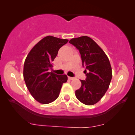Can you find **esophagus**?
Listing matches in <instances>:
<instances>
[{
	"label": "esophagus",
	"instance_id": "34e87169",
	"mask_svg": "<svg viewBox=\"0 0 135 135\" xmlns=\"http://www.w3.org/2000/svg\"><path fill=\"white\" fill-rule=\"evenodd\" d=\"M68 78H69V80H74V78H74V77H70V76H69V77H68Z\"/></svg>",
	"mask_w": 135,
	"mask_h": 135
}]
</instances>
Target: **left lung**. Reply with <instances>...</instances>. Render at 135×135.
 <instances>
[{
    "instance_id": "left-lung-1",
    "label": "left lung",
    "mask_w": 135,
    "mask_h": 135,
    "mask_svg": "<svg viewBox=\"0 0 135 135\" xmlns=\"http://www.w3.org/2000/svg\"><path fill=\"white\" fill-rule=\"evenodd\" d=\"M69 43L79 50L82 66L85 67L86 78L80 80L81 86L76 91V97L86 105H93L102 99L110 85L112 73L109 59L97 44L88 36L73 38Z\"/></svg>"
}]
</instances>
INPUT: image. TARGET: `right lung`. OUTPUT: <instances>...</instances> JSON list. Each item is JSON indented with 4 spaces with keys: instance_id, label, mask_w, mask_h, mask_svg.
Instances as JSON below:
<instances>
[{
    "instance_id": "right-lung-1",
    "label": "right lung",
    "mask_w": 135,
    "mask_h": 135,
    "mask_svg": "<svg viewBox=\"0 0 135 135\" xmlns=\"http://www.w3.org/2000/svg\"><path fill=\"white\" fill-rule=\"evenodd\" d=\"M69 40L47 36L38 42L28 53L24 63L23 78L27 89L34 99L49 104L59 97L67 76L49 73L58 51Z\"/></svg>"
}]
</instances>
